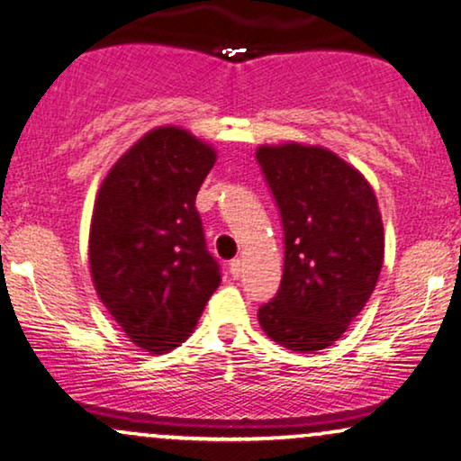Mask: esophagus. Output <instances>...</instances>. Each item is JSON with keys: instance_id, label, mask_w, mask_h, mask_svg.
Listing matches in <instances>:
<instances>
[{"instance_id": "obj_1", "label": "esophagus", "mask_w": 461, "mask_h": 461, "mask_svg": "<svg viewBox=\"0 0 461 461\" xmlns=\"http://www.w3.org/2000/svg\"><path fill=\"white\" fill-rule=\"evenodd\" d=\"M242 258H233V261L230 263V274H231V277H242Z\"/></svg>"}]
</instances>
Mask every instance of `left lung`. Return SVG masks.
I'll list each match as a JSON object with an SVG mask.
<instances>
[{
    "label": "left lung",
    "instance_id": "left-lung-1",
    "mask_svg": "<svg viewBox=\"0 0 461 461\" xmlns=\"http://www.w3.org/2000/svg\"><path fill=\"white\" fill-rule=\"evenodd\" d=\"M257 163L284 228L282 284L258 307V323L290 351H321L347 332L378 282V200L359 171L323 148L261 146Z\"/></svg>",
    "mask_w": 461,
    "mask_h": 461
}]
</instances>
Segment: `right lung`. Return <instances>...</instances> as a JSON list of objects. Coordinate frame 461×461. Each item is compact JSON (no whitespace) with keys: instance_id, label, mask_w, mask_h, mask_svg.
<instances>
[{"instance_id":"right-lung-1","label":"right lung","mask_w":461,"mask_h":461,"mask_svg":"<svg viewBox=\"0 0 461 461\" xmlns=\"http://www.w3.org/2000/svg\"><path fill=\"white\" fill-rule=\"evenodd\" d=\"M212 165L211 146L184 129L158 127L110 168L95 198L89 231L95 290L144 351L179 347L221 284L194 206Z\"/></svg>"}]
</instances>
